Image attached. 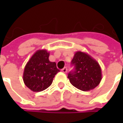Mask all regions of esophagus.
I'll return each mask as SVG.
<instances>
[{
	"label": "esophagus",
	"instance_id": "34e87169",
	"mask_svg": "<svg viewBox=\"0 0 123 123\" xmlns=\"http://www.w3.org/2000/svg\"><path fill=\"white\" fill-rule=\"evenodd\" d=\"M67 70H68V69H67V68H62V73H67Z\"/></svg>",
	"mask_w": 123,
	"mask_h": 123
}]
</instances>
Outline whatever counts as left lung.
Returning a JSON list of instances; mask_svg holds the SVG:
<instances>
[{
  "instance_id": "8db88e82",
  "label": "left lung",
  "mask_w": 123,
  "mask_h": 123,
  "mask_svg": "<svg viewBox=\"0 0 123 123\" xmlns=\"http://www.w3.org/2000/svg\"><path fill=\"white\" fill-rule=\"evenodd\" d=\"M74 66L68 78L70 83L83 91H89L99 85L102 79L101 68L98 62L86 53L78 51L71 61Z\"/></svg>"
}]
</instances>
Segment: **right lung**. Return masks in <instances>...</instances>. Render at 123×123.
<instances>
[{"label": "right lung", "instance_id": "right-lung-1", "mask_svg": "<svg viewBox=\"0 0 123 123\" xmlns=\"http://www.w3.org/2000/svg\"><path fill=\"white\" fill-rule=\"evenodd\" d=\"M49 53L39 50L27 62L23 73L25 85L33 92H40L53 83L55 75L60 72L55 62L49 61Z\"/></svg>", "mask_w": 123, "mask_h": 123}]
</instances>
